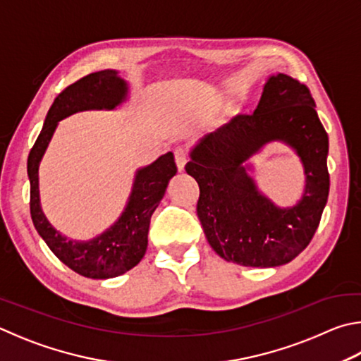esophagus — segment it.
<instances>
[{
  "label": "esophagus",
  "mask_w": 361,
  "mask_h": 361,
  "mask_svg": "<svg viewBox=\"0 0 361 361\" xmlns=\"http://www.w3.org/2000/svg\"><path fill=\"white\" fill-rule=\"evenodd\" d=\"M175 161H176V167H178L180 172H181V170H185V166L188 162V156H186L185 148H176L175 149Z\"/></svg>",
  "instance_id": "34e87169"
}]
</instances>
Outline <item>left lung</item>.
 <instances>
[{"label":"left lung","mask_w":361,"mask_h":361,"mask_svg":"<svg viewBox=\"0 0 361 361\" xmlns=\"http://www.w3.org/2000/svg\"><path fill=\"white\" fill-rule=\"evenodd\" d=\"M284 141L305 169L297 206L281 209L262 195L245 161L267 142ZM329 135L306 85L270 75L254 114L237 115L191 149L186 172L200 188L197 216L209 246L227 262L279 267L297 257L316 233L330 191Z\"/></svg>","instance_id":"1"}]
</instances>
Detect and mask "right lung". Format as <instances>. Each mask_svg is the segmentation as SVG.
Listing matches in <instances>:
<instances>
[{
  "instance_id": "obj_1",
  "label": "right lung",
  "mask_w": 361,
  "mask_h": 361,
  "mask_svg": "<svg viewBox=\"0 0 361 361\" xmlns=\"http://www.w3.org/2000/svg\"><path fill=\"white\" fill-rule=\"evenodd\" d=\"M128 83L118 71L106 69L85 75L64 88L51 104L44 126L28 156L30 212L37 233L50 251L71 270L91 279H109L129 271L143 259L148 246L152 214L176 173L173 153L159 156L135 172L126 208L114 226L88 241L69 240L45 218L39 199V164L54 137L58 121L83 110H114L126 101Z\"/></svg>"
}]
</instances>
